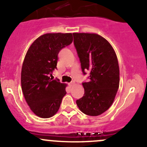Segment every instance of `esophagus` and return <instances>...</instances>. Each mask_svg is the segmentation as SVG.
I'll return each instance as SVG.
<instances>
[{
    "label": "esophagus",
    "mask_w": 147,
    "mask_h": 147,
    "mask_svg": "<svg viewBox=\"0 0 147 147\" xmlns=\"http://www.w3.org/2000/svg\"><path fill=\"white\" fill-rule=\"evenodd\" d=\"M74 84H75V82H74V81H72V82H71L70 83H69V85L70 86V87H71V86L73 85Z\"/></svg>",
    "instance_id": "esophagus-1"
}]
</instances>
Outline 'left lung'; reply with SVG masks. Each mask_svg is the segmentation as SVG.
Returning <instances> with one entry per match:
<instances>
[{
    "label": "left lung",
    "instance_id": "obj_1",
    "mask_svg": "<svg viewBox=\"0 0 147 147\" xmlns=\"http://www.w3.org/2000/svg\"><path fill=\"white\" fill-rule=\"evenodd\" d=\"M84 75L90 71L89 82H83L84 96L76 101L84 114L98 116L107 110L115 100L119 85V68L112 46L94 33H73Z\"/></svg>",
    "mask_w": 147,
    "mask_h": 147
}]
</instances>
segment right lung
I'll return each instance as SVG.
<instances>
[{"label": "right lung", "mask_w": 147, "mask_h": 147, "mask_svg": "<svg viewBox=\"0 0 147 147\" xmlns=\"http://www.w3.org/2000/svg\"><path fill=\"white\" fill-rule=\"evenodd\" d=\"M72 40V33L44 34L26 53L21 71L22 90L28 106L40 117L55 115L66 94V84L50 77L57 69L59 52Z\"/></svg>", "instance_id": "obj_1"}]
</instances>
